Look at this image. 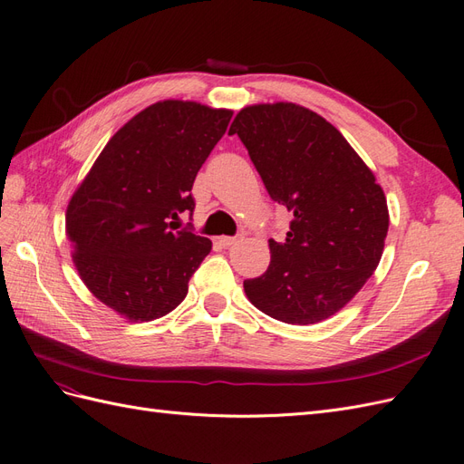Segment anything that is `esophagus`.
<instances>
[{
  "label": "esophagus",
  "mask_w": 464,
  "mask_h": 464,
  "mask_svg": "<svg viewBox=\"0 0 464 464\" xmlns=\"http://www.w3.org/2000/svg\"><path fill=\"white\" fill-rule=\"evenodd\" d=\"M242 234H237V236H222V237H218V244L222 246V247H232V246H236L237 242H242Z\"/></svg>",
  "instance_id": "esophagus-1"
}]
</instances>
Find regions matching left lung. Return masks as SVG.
I'll list each match as a JSON object with an SVG mask.
<instances>
[{
    "label": "left lung",
    "instance_id": "obj_1",
    "mask_svg": "<svg viewBox=\"0 0 464 464\" xmlns=\"http://www.w3.org/2000/svg\"><path fill=\"white\" fill-rule=\"evenodd\" d=\"M228 133L242 139L271 199L294 215L286 240H269V269L244 280L247 300L290 325L341 312L385 247L389 210L373 172L334 125L300 104L246 106Z\"/></svg>",
    "mask_w": 464,
    "mask_h": 464
}]
</instances>
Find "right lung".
Returning a JSON list of instances; mask_svg holds the SVG:
<instances>
[{
    "instance_id": "obj_1",
    "label": "right lung",
    "mask_w": 464,
    "mask_h": 464,
    "mask_svg": "<svg viewBox=\"0 0 464 464\" xmlns=\"http://www.w3.org/2000/svg\"><path fill=\"white\" fill-rule=\"evenodd\" d=\"M232 110L160 101L114 133L69 199L65 230L85 286L118 315L143 323L184 302L213 242L176 230L193 213L199 168Z\"/></svg>"
}]
</instances>
